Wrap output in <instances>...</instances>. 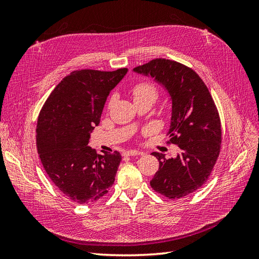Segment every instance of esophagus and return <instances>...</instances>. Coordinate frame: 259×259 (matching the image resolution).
Returning a JSON list of instances; mask_svg holds the SVG:
<instances>
[{"label":"esophagus","mask_w":259,"mask_h":259,"mask_svg":"<svg viewBox=\"0 0 259 259\" xmlns=\"http://www.w3.org/2000/svg\"><path fill=\"white\" fill-rule=\"evenodd\" d=\"M143 152H140L138 150H126L124 151V155H127V156H131V155H140Z\"/></svg>","instance_id":"1"}]
</instances>
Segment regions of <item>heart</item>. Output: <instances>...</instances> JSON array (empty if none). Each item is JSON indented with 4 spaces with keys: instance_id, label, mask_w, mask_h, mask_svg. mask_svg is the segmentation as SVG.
Instances as JSON below:
<instances>
[{
    "instance_id": "obj_1",
    "label": "heart",
    "mask_w": 259,
    "mask_h": 259,
    "mask_svg": "<svg viewBox=\"0 0 259 259\" xmlns=\"http://www.w3.org/2000/svg\"><path fill=\"white\" fill-rule=\"evenodd\" d=\"M133 95L134 99H142V98H150L154 100L158 96V93L154 86L151 83L144 82L137 84L134 89H133Z\"/></svg>"
}]
</instances>
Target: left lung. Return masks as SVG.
I'll use <instances>...</instances> for the list:
<instances>
[{"label": "left lung", "instance_id": "left-lung-1", "mask_svg": "<svg viewBox=\"0 0 259 259\" xmlns=\"http://www.w3.org/2000/svg\"><path fill=\"white\" fill-rule=\"evenodd\" d=\"M133 71L152 77L170 101V143L179 147L176 158L152 152L159 169L151 179L153 189L168 199L198 190L213 169L221 150V120L214 100L192 69L179 62L156 58Z\"/></svg>", "mask_w": 259, "mask_h": 259}]
</instances>
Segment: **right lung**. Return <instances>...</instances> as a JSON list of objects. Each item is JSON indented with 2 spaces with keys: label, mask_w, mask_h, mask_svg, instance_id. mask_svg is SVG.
<instances>
[{
  "label": "right lung",
  "mask_w": 259,
  "mask_h": 259,
  "mask_svg": "<svg viewBox=\"0 0 259 259\" xmlns=\"http://www.w3.org/2000/svg\"><path fill=\"white\" fill-rule=\"evenodd\" d=\"M128 69L76 70L52 92L38 115L36 148L43 167L68 199L88 204L108 193L121 154H97L89 145L109 94Z\"/></svg>",
  "instance_id": "1"
}]
</instances>
